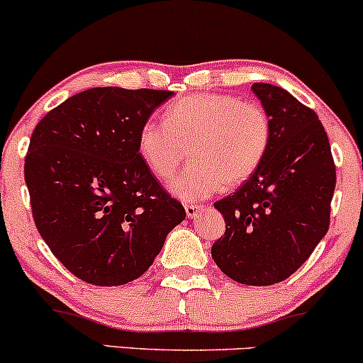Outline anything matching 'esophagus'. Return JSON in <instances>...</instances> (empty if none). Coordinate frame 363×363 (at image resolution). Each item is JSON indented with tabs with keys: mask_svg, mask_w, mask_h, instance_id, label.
I'll return each instance as SVG.
<instances>
[{
	"mask_svg": "<svg viewBox=\"0 0 363 363\" xmlns=\"http://www.w3.org/2000/svg\"><path fill=\"white\" fill-rule=\"evenodd\" d=\"M201 210H203V206H199V205H186L187 218H196V216L201 213Z\"/></svg>",
	"mask_w": 363,
	"mask_h": 363,
	"instance_id": "34e87169",
	"label": "esophagus"
}]
</instances>
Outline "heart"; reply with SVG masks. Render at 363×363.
<instances>
[{"instance_id": "1", "label": "heart", "mask_w": 363, "mask_h": 363, "mask_svg": "<svg viewBox=\"0 0 363 363\" xmlns=\"http://www.w3.org/2000/svg\"><path fill=\"white\" fill-rule=\"evenodd\" d=\"M167 123L147 121L138 131V155L150 172L169 179L189 148L191 165L169 184L170 194L196 203L220 187L234 189L254 176L272 140V124L256 102L228 94H193L174 101Z\"/></svg>"}]
</instances>
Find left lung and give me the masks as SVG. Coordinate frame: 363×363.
Masks as SVG:
<instances>
[{"mask_svg":"<svg viewBox=\"0 0 363 363\" xmlns=\"http://www.w3.org/2000/svg\"><path fill=\"white\" fill-rule=\"evenodd\" d=\"M252 91L272 140L254 176L215 203L227 227L211 257L232 280L268 286L297 272L326 235L336 169L314 111L281 86L254 83Z\"/></svg>","mask_w":363,"mask_h":363,"instance_id":"1","label":"left lung"}]
</instances>
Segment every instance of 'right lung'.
I'll return each instance as SVG.
<instances>
[{
  "label": "right lung",
  "instance_id": "obj_1",
  "mask_svg": "<svg viewBox=\"0 0 363 363\" xmlns=\"http://www.w3.org/2000/svg\"><path fill=\"white\" fill-rule=\"evenodd\" d=\"M167 90L99 86L44 116L25 157L37 230L80 280L116 286L155 261L184 208L138 155V131Z\"/></svg>",
  "mask_w": 363,
  "mask_h": 363
}]
</instances>
